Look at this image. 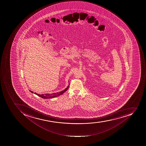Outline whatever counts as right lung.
<instances>
[{
	"instance_id": "add662e5",
	"label": "right lung",
	"mask_w": 146,
	"mask_h": 146,
	"mask_svg": "<svg viewBox=\"0 0 146 146\" xmlns=\"http://www.w3.org/2000/svg\"><path fill=\"white\" fill-rule=\"evenodd\" d=\"M68 88H69V86H68L67 88H65L64 90L60 92L59 93H53V94H52V95H51L50 94H38L36 93H34V94H36V95H37L38 96H39V97H40L42 98H43V99H50V98H54V97H56L58 96L61 95V94H64L65 91H66ZM29 91H30V92L34 93L33 92L30 90Z\"/></svg>"
}]
</instances>
